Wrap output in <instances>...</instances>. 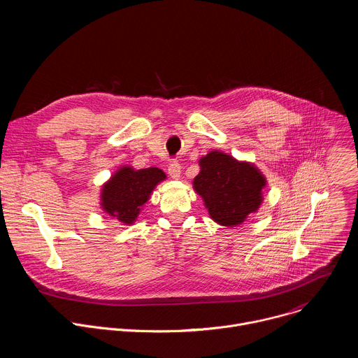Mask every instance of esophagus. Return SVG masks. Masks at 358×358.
Wrapping results in <instances>:
<instances>
[{"mask_svg":"<svg viewBox=\"0 0 358 358\" xmlns=\"http://www.w3.org/2000/svg\"><path fill=\"white\" fill-rule=\"evenodd\" d=\"M167 171H169V174H170L171 178H178L180 174H181V166H180V163L176 162V160L171 162Z\"/></svg>","mask_w":358,"mask_h":358,"instance_id":"esophagus-1","label":"esophagus"}]
</instances>
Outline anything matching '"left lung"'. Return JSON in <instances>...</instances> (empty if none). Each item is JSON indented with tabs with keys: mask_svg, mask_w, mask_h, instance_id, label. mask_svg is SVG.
Segmentation results:
<instances>
[{
	"mask_svg": "<svg viewBox=\"0 0 358 358\" xmlns=\"http://www.w3.org/2000/svg\"><path fill=\"white\" fill-rule=\"evenodd\" d=\"M199 167L194 189L203 198L215 222L235 227L259 208L266 180L252 164L213 151L199 160Z\"/></svg>",
	"mask_w": 358,
	"mask_h": 358,
	"instance_id": "left-lung-1",
	"label": "left lung"
}]
</instances>
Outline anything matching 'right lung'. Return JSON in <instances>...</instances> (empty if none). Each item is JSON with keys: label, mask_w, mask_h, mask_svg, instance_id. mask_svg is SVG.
I'll return each mask as SVG.
<instances>
[{"label": "right lung", "mask_w": 358, "mask_h": 358, "mask_svg": "<svg viewBox=\"0 0 358 358\" xmlns=\"http://www.w3.org/2000/svg\"><path fill=\"white\" fill-rule=\"evenodd\" d=\"M164 178L166 174L156 167L137 171L123 167L101 189V207L123 224H133L151 191Z\"/></svg>", "instance_id": "1"}]
</instances>
